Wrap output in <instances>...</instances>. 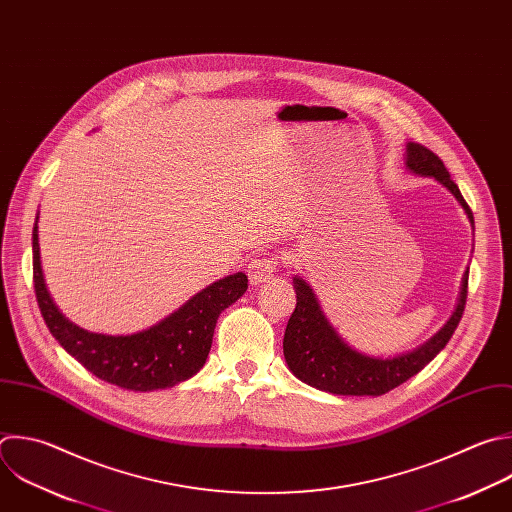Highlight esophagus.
Masks as SVG:
<instances>
[{"instance_id": "esophagus-1", "label": "esophagus", "mask_w": 512, "mask_h": 512, "mask_svg": "<svg viewBox=\"0 0 512 512\" xmlns=\"http://www.w3.org/2000/svg\"><path fill=\"white\" fill-rule=\"evenodd\" d=\"M277 269V257H261V259H251L247 265V275L251 285H261L267 279L273 277Z\"/></svg>"}]
</instances>
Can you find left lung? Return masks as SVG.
Here are the masks:
<instances>
[{
  "instance_id": "1",
  "label": "left lung",
  "mask_w": 512,
  "mask_h": 512,
  "mask_svg": "<svg viewBox=\"0 0 512 512\" xmlns=\"http://www.w3.org/2000/svg\"><path fill=\"white\" fill-rule=\"evenodd\" d=\"M406 166L410 173L434 177L440 185H444L456 197L474 225L472 211L460 195V189L450 179L444 162L430 148L418 142H408ZM293 287L297 293V303L287 321L283 337V356L293 376L321 392L337 396H382L416 376L450 342L464 313L468 271L462 279L458 305L446 325L414 352L394 358H370L352 350L329 325L309 283H305L301 277H293Z\"/></svg>"
}]
</instances>
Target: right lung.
Segmentation results:
<instances>
[{
    "label": "right lung",
    "mask_w": 512,
    "mask_h": 512,
    "mask_svg": "<svg viewBox=\"0 0 512 512\" xmlns=\"http://www.w3.org/2000/svg\"><path fill=\"white\" fill-rule=\"evenodd\" d=\"M34 289L42 317L58 344L96 378L124 390L173 388L207 362L217 317L247 291V275L215 281L150 329L132 335L92 333L74 325L50 297L40 263L38 217L32 233Z\"/></svg>",
    "instance_id": "right-lung-1"
}]
</instances>
